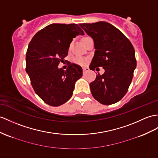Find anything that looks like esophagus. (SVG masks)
Instances as JSON below:
<instances>
[{"label":"esophagus","mask_w":158,"mask_h":158,"mask_svg":"<svg viewBox=\"0 0 158 158\" xmlns=\"http://www.w3.org/2000/svg\"><path fill=\"white\" fill-rule=\"evenodd\" d=\"M82 70H83V72L84 73V72H88V71H89L90 70V69L88 68H86V67H84V68H82Z\"/></svg>","instance_id":"esophagus-1"}]
</instances>
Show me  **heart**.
I'll list each match as a JSON object with an SVG mask.
<instances>
[{"label":"heart","mask_w":158,"mask_h":158,"mask_svg":"<svg viewBox=\"0 0 158 158\" xmlns=\"http://www.w3.org/2000/svg\"><path fill=\"white\" fill-rule=\"evenodd\" d=\"M87 37H88V36H86L82 38V41H84V40H86ZM74 61L77 64H80V65H84L86 64L87 62V60L84 58V57H76V58L74 60Z\"/></svg>","instance_id":"1"}]
</instances>
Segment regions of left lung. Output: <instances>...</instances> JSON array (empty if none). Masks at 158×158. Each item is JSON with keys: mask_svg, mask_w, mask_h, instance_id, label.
I'll use <instances>...</instances> for the list:
<instances>
[{"mask_svg": "<svg viewBox=\"0 0 158 158\" xmlns=\"http://www.w3.org/2000/svg\"><path fill=\"white\" fill-rule=\"evenodd\" d=\"M94 44V55L90 69H105L90 84L91 93L105 105L118 102L124 97L132 81L137 62L130 41L117 28L107 22L79 24Z\"/></svg>", "mask_w": 158, "mask_h": 158, "instance_id": "8db88e82", "label": "left lung"}]
</instances>
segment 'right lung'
Returning <instances> with one entry per match:
<instances>
[{"instance_id": "obj_1", "label": "right lung", "mask_w": 158, "mask_h": 158, "mask_svg": "<svg viewBox=\"0 0 158 158\" xmlns=\"http://www.w3.org/2000/svg\"><path fill=\"white\" fill-rule=\"evenodd\" d=\"M78 35L84 33L77 24L53 23L38 31L29 44L26 72L35 93L50 106L66 102L82 76V68L77 64L70 63L66 70L58 68Z\"/></svg>"}]
</instances>
